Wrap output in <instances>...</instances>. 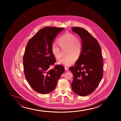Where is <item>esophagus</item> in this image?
<instances>
[{"mask_svg": "<svg viewBox=\"0 0 121 121\" xmlns=\"http://www.w3.org/2000/svg\"><path fill=\"white\" fill-rule=\"evenodd\" d=\"M65 70H66V71H67L68 70V67H65Z\"/></svg>", "mask_w": 121, "mask_h": 121, "instance_id": "1", "label": "esophagus"}]
</instances>
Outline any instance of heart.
Returning <instances> with one entry per match:
<instances>
[{
    "label": "heart",
    "instance_id": "1",
    "mask_svg": "<svg viewBox=\"0 0 121 121\" xmlns=\"http://www.w3.org/2000/svg\"><path fill=\"white\" fill-rule=\"evenodd\" d=\"M61 49H67L66 57L62 58L58 60L59 65L69 66L73 65L75 58L78 59L81 54L82 50V43L75 35L66 33L62 35L57 41ZM51 52L54 56L59 59L61 57L60 48L55 44L52 45Z\"/></svg>",
    "mask_w": 121,
    "mask_h": 121
}]
</instances>
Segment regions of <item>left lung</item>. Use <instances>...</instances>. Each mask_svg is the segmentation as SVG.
Segmentation results:
<instances>
[{
    "label": "left lung",
    "mask_w": 121,
    "mask_h": 121,
    "mask_svg": "<svg viewBox=\"0 0 121 121\" xmlns=\"http://www.w3.org/2000/svg\"><path fill=\"white\" fill-rule=\"evenodd\" d=\"M71 29L79 35L82 43V52L75 66L69 69L73 75L71 87L76 94L87 96L94 91L103 78L101 48L96 39L84 28L75 27Z\"/></svg>",
    "instance_id": "1"
}]
</instances>
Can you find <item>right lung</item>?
Listing matches in <instances>:
<instances>
[{"label":"right lung","mask_w":121,"mask_h":121,"mask_svg":"<svg viewBox=\"0 0 121 121\" xmlns=\"http://www.w3.org/2000/svg\"><path fill=\"white\" fill-rule=\"evenodd\" d=\"M63 28L46 27L39 30L27 44L23 57L26 79L34 91L47 94L54 90L58 80L65 71L61 65L50 67L56 61L51 52L52 45L56 35Z\"/></svg>","instance_id":"add662e5"}]
</instances>
